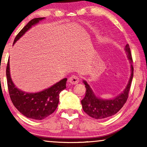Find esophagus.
Segmentation results:
<instances>
[{"mask_svg": "<svg viewBox=\"0 0 147 147\" xmlns=\"http://www.w3.org/2000/svg\"><path fill=\"white\" fill-rule=\"evenodd\" d=\"M69 82L71 84H77L78 82H80V78L77 76H71V77L69 78Z\"/></svg>", "mask_w": 147, "mask_h": 147, "instance_id": "1", "label": "esophagus"}]
</instances>
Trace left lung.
<instances>
[{
    "instance_id": "obj_1",
    "label": "left lung",
    "mask_w": 147,
    "mask_h": 147,
    "mask_svg": "<svg viewBox=\"0 0 147 147\" xmlns=\"http://www.w3.org/2000/svg\"><path fill=\"white\" fill-rule=\"evenodd\" d=\"M125 51L127 53L128 59L131 63V75L124 92L112 100H102L94 95L93 92L87 82L84 81L86 87V95L82 100V105L84 111L90 117L95 119H104L112 116L117 113L124 104L126 103L128 98V93L131 86L132 78H133L134 68L132 66V57L129 45L127 44L125 47Z\"/></svg>"
}]
</instances>
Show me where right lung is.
<instances>
[{"label": "right lung", "instance_id": "1", "mask_svg": "<svg viewBox=\"0 0 147 147\" xmlns=\"http://www.w3.org/2000/svg\"><path fill=\"white\" fill-rule=\"evenodd\" d=\"M43 17L35 18L30 21L16 36L13 43L28 31L31 26L37 23ZM7 86L10 98L15 107L26 117L34 120H43L53 113L59 103V94L66 88L67 78H64L49 88L37 93H27L17 89L10 76L9 60L6 69Z\"/></svg>", "mask_w": 147, "mask_h": 147}]
</instances>
